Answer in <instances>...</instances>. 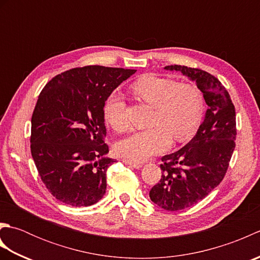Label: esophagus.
<instances>
[{"instance_id":"esophagus-1","label":"esophagus","mask_w":260,"mask_h":260,"mask_svg":"<svg viewBox=\"0 0 260 260\" xmlns=\"http://www.w3.org/2000/svg\"><path fill=\"white\" fill-rule=\"evenodd\" d=\"M121 161H123V163H125L126 165H129V167L134 168V169H141L143 167L142 163L131 161V159H127V158H123V159H121Z\"/></svg>"}]
</instances>
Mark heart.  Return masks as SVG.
I'll use <instances>...</instances> for the list:
<instances>
[{"label": "heart", "mask_w": 260, "mask_h": 260, "mask_svg": "<svg viewBox=\"0 0 260 260\" xmlns=\"http://www.w3.org/2000/svg\"><path fill=\"white\" fill-rule=\"evenodd\" d=\"M132 91L141 101L154 107L150 120L152 127L137 131L116 144L119 155L131 161L144 159L164 152L171 141L183 142L194 135L204 110L201 90L191 82L145 75L132 85ZM106 123L115 131L128 127L126 104L118 93H113L104 107Z\"/></svg>", "instance_id": "heart-1"}]
</instances>
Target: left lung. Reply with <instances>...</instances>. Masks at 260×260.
Wrapping results in <instances>:
<instances>
[{"label": "left lung", "mask_w": 260, "mask_h": 260, "mask_svg": "<svg viewBox=\"0 0 260 260\" xmlns=\"http://www.w3.org/2000/svg\"><path fill=\"white\" fill-rule=\"evenodd\" d=\"M164 69L196 81L208 105L196 136L162 157L161 180L150 191L158 207L179 211L201 201L223 180L236 147V110L227 89L207 71L178 64Z\"/></svg>", "instance_id": "obj_1"}]
</instances>
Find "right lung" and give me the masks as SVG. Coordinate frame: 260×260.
Listing matches in <instances>:
<instances>
[{"mask_svg": "<svg viewBox=\"0 0 260 260\" xmlns=\"http://www.w3.org/2000/svg\"><path fill=\"white\" fill-rule=\"evenodd\" d=\"M134 69L86 66L57 75L39 95L31 118V154L57 200L71 207L97 203L106 192L105 102Z\"/></svg>", "mask_w": 260, "mask_h": 260, "instance_id": "obj_1", "label": "right lung"}]
</instances>
